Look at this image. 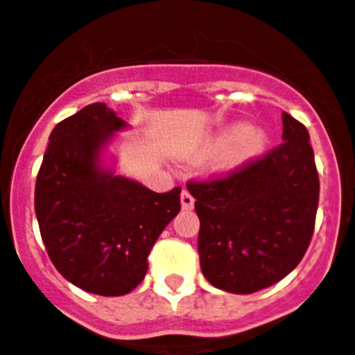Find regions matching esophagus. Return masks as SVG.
<instances>
[{"instance_id": "obj_1", "label": "esophagus", "mask_w": 355, "mask_h": 355, "mask_svg": "<svg viewBox=\"0 0 355 355\" xmlns=\"http://www.w3.org/2000/svg\"><path fill=\"white\" fill-rule=\"evenodd\" d=\"M180 201H182V208H184V210H193L194 198H193V194L189 193V191H185V189L182 191Z\"/></svg>"}]
</instances>
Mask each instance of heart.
I'll return each mask as SVG.
<instances>
[{
	"mask_svg": "<svg viewBox=\"0 0 355 355\" xmlns=\"http://www.w3.org/2000/svg\"><path fill=\"white\" fill-rule=\"evenodd\" d=\"M240 142V148L234 154V159L236 161H241V159L252 157V155L259 154L263 150L264 144H266V135H264L261 129H250L247 124H233L227 129H224L214 141V147L224 148L230 147V145Z\"/></svg>",
	"mask_w": 355,
	"mask_h": 355,
	"instance_id": "heart-1",
	"label": "heart"
}]
</instances>
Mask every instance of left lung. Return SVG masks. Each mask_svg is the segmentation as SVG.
Masks as SVG:
<instances>
[{"mask_svg":"<svg viewBox=\"0 0 355 355\" xmlns=\"http://www.w3.org/2000/svg\"><path fill=\"white\" fill-rule=\"evenodd\" d=\"M278 147L214 180L189 182L200 217L198 252L217 289L252 294L280 282L312 240L319 173L306 128L282 114Z\"/></svg>","mask_w":355,"mask_h":355,"instance_id":"1","label":"left lung"}]
</instances>
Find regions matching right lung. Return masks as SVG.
I'll return each mask as SVG.
<instances>
[{
    "mask_svg": "<svg viewBox=\"0 0 355 355\" xmlns=\"http://www.w3.org/2000/svg\"><path fill=\"white\" fill-rule=\"evenodd\" d=\"M125 128L92 103L52 129L35 185V211L52 264L73 286L99 296L131 293L147 257L180 211L182 187L154 193L103 170L101 148Z\"/></svg>",
    "mask_w": 355,
    "mask_h": 355,
    "instance_id": "add662e5",
    "label": "right lung"
}]
</instances>
